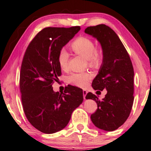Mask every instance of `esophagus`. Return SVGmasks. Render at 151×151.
<instances>
[{"label": "esophagus", "mask_w": 151, "mask_h": 151, "mask_svg": "<svg viewBox=\"0 0 151 151\" xmlns=\"http://www.w3.org/2000/svg\"><path fill=\"white\" fill-rule=\"evenodd\" d=\"M83 97H84V99H86V94H87V91H86V90H83Z\"/></svg>", "instance_id": "34e87169"}]
</instances>
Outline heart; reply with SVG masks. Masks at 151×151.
Segmentation results:
<instances>
[{
  "label": "heart",
  "instance_id": "1",
  "mask_svg": "<svg viewBox=\"0 0 151 151\" xmlns=\"http://www.w3.org/2000/svg\"><path fill=\"white\" fill-rule=\"evenodd\" d=\"M71 48L76 54L86 58L89 66H97L103 61V50L100 48L95 47L93 40L87 37L82 36L76 38L71 45ZM69 58L70 55L67 50L64 48H61L58 55V63L61 69H68ZM91 78L92 75L89 73H75L68 76V81L71 85L84 88Z\"/></svg>",
  "mask_w": 151,
  "mask_h": 151
}]
</instances>
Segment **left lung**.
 <instances>
[{"instance_id":"8db88e82","label":"left lung","mask_w":151,"mask_h":151,"mask_svg":"<svg viewBox=\"0 0 151 151\" xmlns=\"http://www.w3.org/2000/svg\"><path fill=\"white\" fill-rule=\"evenodd\" d=\"M85 32L100 42L103 52V63L92 86L95 91H107L101 101L92 93L86 94V99L95 101L98 107L91 114V121L99 129L113 131L124 123L131 113L134 101L133 66L126 48L111 28L102 24L88 27Z\"/></svg>"}]
</instances>
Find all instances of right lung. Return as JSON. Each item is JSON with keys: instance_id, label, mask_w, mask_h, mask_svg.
<instances>
[{"instance_id": "obj_1", "label": "right lung", "mask_w": 151, "mask_h": 151, "mask_svg": "<svg viewBox=\"0 0 151 151\" xmlns=\"http://www.w3.org/2000/svg\"><path fill=\"white\" fill-rule=\"evenodd\" d=\"M80 29L79 26L45 28L25 51L19 81L22 107L30 123L44 133L63 129L83 101V90L76 86H66L60 94L52 89L61 75L59 50Z\"/></svg>"}]
</instances>
